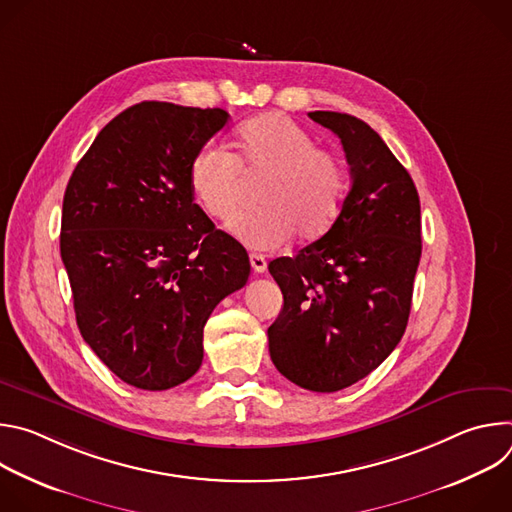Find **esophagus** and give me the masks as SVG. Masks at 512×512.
Masks as SVG:
<instances>
[{"label": "esophagus", "mask_w": 512, "mask_h": 512, "mask_svg": "<svg viewBox=\"0 0 512 512\" xmlns=\"http://www.w3.org/2000/svg\"><path fill=\"white\" fill-rule=\"evenodd\" d=\"M249 261H251V267H253L255 273H263V271L267 269V261H265V257L259 255V253H251V255H249Z\"/></svg>", "instance_id": "obj_1"}]
</instances>
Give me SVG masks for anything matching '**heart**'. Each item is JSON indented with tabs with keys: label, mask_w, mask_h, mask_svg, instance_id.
I'll return each mask as SVG.
<instances>
[{
	"label": "heart",
	"mask_w": 512,
	"mask_h": 512,
	"mask_svg": "<svg viewBox=\"0 0 512 512\" xmlns=\"http://www.w3.org/2000/svg\"><path fill=\"white\" fill-rule=\"evenodd\" d=\"M247 178L269 176L261 192L263 210L237 225L239 237L255 249H275L298 233L302 241L324 237L346 200L344 164L318 148L314 135L283 113H263L239 125L233 152L204 143L188 166L196 204L218 223L241 212Z\"/></svg>",
	"instance_id": "obj_1"
}]
</instances>
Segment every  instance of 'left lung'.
Listing matches in <instances>:
<instances>
[{
  "instance_id": "1",
  "label": "left lung",
  "mask_w": 512,
  "mask_h": 512,
  "mask_svg": "<svg viewBox=\"0 0 512 512\" xmlns=\"http://www.w3.org/2000/svg\"><path fill=\"white\" fill-rule=\"evenodd\" d=\"M308 115L340 137L352 186L324 237L269 263L283 308L267 336L285 379L334 393L375 371L407 328L421 206L409 172L371 125L336 111Z\"/></svg>"
}]
</instances>
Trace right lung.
Returning a JSON list of instances; mask_svg holds the SVG:
<instances>
[{"label": "right lung", "mask_w": 512, "mask_h": 512, "mask_svg": "<svg viewBox=\"0 0 512 512\" xmlns=\"http://www.w3.org/2000/svg\"><path fill=\"white\" fill-rule=\"evenodd\" d=\"M223 109L137 103L72 172L60 227L79 330L123 383L166 391L202 364L216 304L251 273L245 247L194 204L188 166Z\"/></svg>", "instance_id": "add662e5"}]
</instances>
